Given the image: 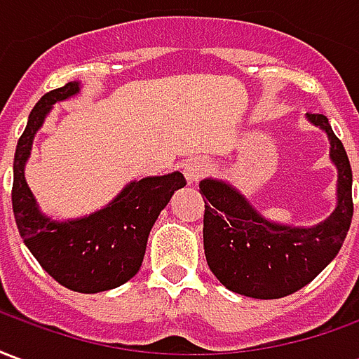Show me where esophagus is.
<instances>
[{"label": "esophagus", "mask_w": 359, "mask_h": 359, "mask_svg": "<svg viewBox=\"0 0 359 359\" xmlns=\"http://www.w3.org/2000/svg\"><path fill=\"white\" fill-rule=\"evenodd\" d=\"M208 171H210V165L202 157H194L184 165V177L188 182H198Z\"/></svg>", "instance_id": "esophagus-1"}]
</instances>
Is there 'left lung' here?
<instances>
[{"label":"left lung","instance_id":"obj_1","mask_svg":"<svg viewBox=\"0 0 359 359\" xmlns=\"http://www.w3.org/2000/svg\"><path fill=\"white\" fill-rule=\"evenodd\" d=\"M309 123L327 133L337 165V208L316 226L273 223L259 215L225 180L203 179V250L219 283L242 296L275 300L311 283L339 254L354 215L352 169L346 149L329 118L308 113Z\"/></svg>","mask_w":359,"mask_h":359}]
</instances>
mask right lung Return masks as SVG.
I'll use <instances>...</instances> for the list:
<instances>
[{
  "label": "right lung",
  "instance_id": "right-lung-1",
  "mask_svg": "<svg viewBox=\"0 0 359 359\" xmlns=\"http://www.w3.org/2000/svg\"><path fill=\"white\" fill-rule=\"evenodd\" d=\"M79 90L81 82H67L34 105L15 151L11 200L20 238L38 264L69 290L95 294L125 285L138 273L151 226L187 180L179 171L146 177L126 184L117 198L86 217L53 221L43 215L27 184L25 165L53 103L69 100Z\"/></svg>",
  "mask_w": 359,
  "mask_h": 359
}]
</instances>
